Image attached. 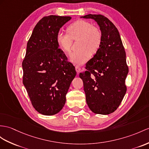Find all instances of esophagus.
Here are the masks:
<instances>
[{
	"mask_svg": "<svg viewBox=\"0 0 149 149\" xmlns=\"http://www.w3.org/2000/svg\"><path fill=\"white\" fill-rule=\"evenodd\" d=\"M75 69H76V71H77V72H79L81 70V68L80 66H79V65H77V66H76V67H75Z\"/></svg>",
	"mask_w": 149,
	"mask_h": 149,
	"instance_id": "1",
	"label": "esophagus"
}]
</instances>
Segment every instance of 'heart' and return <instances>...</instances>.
Listing matches in <instances>:
<instances>
[{
  "instance_id": "heart-1",
  "label": "heart",
  "mask_w": 149,
  "mask_h": 149,
  "mask_svg": "<svg viewBox=\"0 0 149 149\" xmlns=\"http://www.w3.org/2000/svg\"><path fill=\"white\" fill-rule=\"evenodd\" d=\"M67 33L59 32L56 40L64 52L71 51L72 40L78 38L77 47L78 49L71 55V62L75 64H83L96 54L102 44V34L99 28L93 26L90 22L79 19L70 24L66 28Z\"/></svg>"
}]
</instances>
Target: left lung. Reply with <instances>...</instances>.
Segmentation results:
<instances>
[{
  "instance_id": "1",
  "label": "left lung",
  "mask_w": 149,
  "mask_h": 149,
  "mask_svg": "<svg viewBox=\"0 0 149 149\" xmlns=\"http://www.w3.org/2000/svg\"><path fill=\"white\" fill-rule=\"evenodd\" d=\"M81 17L97 21L102 34V44L79 73L83 81L86 103L93 112L109 114L117 109L126 92L128 73L126 52L117 28L101 14Z\"/></svg>"
}]
</instances>
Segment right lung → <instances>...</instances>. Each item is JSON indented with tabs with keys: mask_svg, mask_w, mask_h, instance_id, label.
Returning <instances> with one entry per match:
<instances>
[{
	"mask_svg": "<svg viewBox=\"0 0 149 149\" xmlns=\"http://www.w3.org/2000/svg\"><path fill=\"white\" fill-rule=\"evenodd\" d=\"M70 16H45L35 26L22 63L23 83L35 109L57 114L64 107L75 68L59 48L56 37Z\"/></svg>",
	"mask_w": 149,
	"mask_h": 149,
	"instance_id": "obj_1",
	"label": "right lung"
}]
</instances>
